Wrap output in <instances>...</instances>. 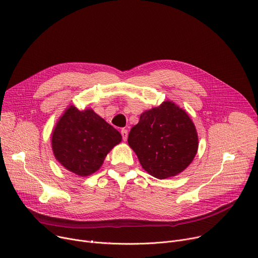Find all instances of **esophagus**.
<instances>
[{
    "mask_svg": "<svg viewBox=\"0 0 258 258\" xmlns=\"http://www.w3.org/2000/svg\"><path fill=\"white\" fill-rule=\"evenodd\" d=\"M121 134H122V137H123V141L126 142L127 141V137H128V131L126 129H122Z\"/></svg>",
    "mask_w": 258,
    "mask_h": 258,
    "instance_id": "1",
    "label": "esophagus"
}]
</instances>
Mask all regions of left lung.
<instances>
[{"instance_id":"1","label":"left lung","mask_w":258,"mask_h":258,"mask_svg":"<svg viewBox=\"0 0 258 258\" xmlns=\"http://www.w3.org/2000/svg\"><path fill=\"white\" fill-rule=\"evenodd\" d=\"M128 144L143 168L157 179L182 172L198 149L195 126L187 112L170 101L142 113L132 127Z\"/></svg>"}]
</instances>
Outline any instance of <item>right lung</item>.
Instances as JSON below:
<instances>
[{
	"label": "right lung",
	"instance_id": "add662e5",
	"mask_svg": "<svg viewBox=\"0 0 258 258\" xmlns=\"http://www.w3.org/2000/svg\"><path fill=\"white\" fill-rule=\"evenodd\" d=\"M122 135L94 110L71 105L56 123L51 135L55 159L69 171L87 176L102 165Z\"/></svg>",
	"mask_w": 258,
	"mask_h": 258
}]
</instances>
